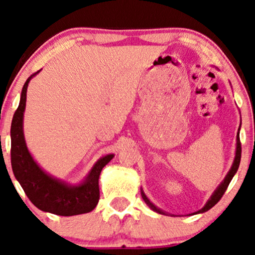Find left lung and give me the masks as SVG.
Here are the masks:
<instances>
[{
    "label": "left lung",
    "mask_w": 255,
    "mask_h": 255,
    "mask_svg": "<svg viewBox=\"0 0 255 255\" xmlns=\"http://www.w3.org/2000/svg\"><path fill=\"white\" fill-rule=\"evenodd\" d=\"M241 157H242V145H241V139H239V129H238V134H237V147H236V155H235V159H234V162H233V166H231V168L229 172H228L227 176L225 177V180H223L221 182V184L219 185L218 188H216V190L214 192H213V195L211 196V198L208 199V201L206 203V205L201 208V210H199L198 212L193 213V214H198V213H204V212H207L208 210H211V208L214 206L215 204L219 203V200L222 198L223 193L226 192V190L228 188V185H229V183L231 182V180H233V177L235 174L237 173L238 170V167H239V164H241ZM140 193H142V198L144 199V201H145L147 206H149L151 210H153L154 212L159 213V214H165L166 213L164 211L159 210L158 207H155L153 204L151 203V201L147 199V197L145 196V193L143 192V190H140Z\"/></svg>",
    "instance_id": "obj_1"
}]
</instances>
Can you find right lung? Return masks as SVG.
Segmentation results:
<instances>
[{
	"label": "right lung",
	"instance_id": "add662e5",
	"mask_svg": "<svg viewBox=\"0 0 255 255\" xmlns=\"http://www.w3.org/2000/svg\"><path fill=\"white\" fill-rule=\"evenodd\" d=\"M39 72L33 73L26 80L19 106L11 124V166L14 177L20 183L28 199L41 211L62 216L89 213L96 207L100 199V174L115 154H108L101 158L91 168L86 180L78 185L67 184L41 169L26 146L22 130L27 86L30 79Z\"/></svg>",
	"mask_w": 255,
	"mask_h": 255
}]
</instances>
